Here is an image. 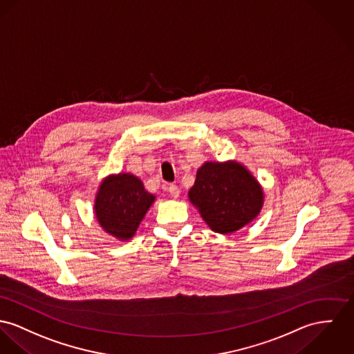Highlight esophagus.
I'll return each instance as SVG.
<instances>
[{
  "label": "esophagus",
  "mask_w": 354,
  "mask_h": 354,
  "mask_svg": "<svg viewBox=\"0 0 354 354\" xmlns=\"http://www.w3.org/2000/svg\"><path fill=\"white\" fill-rule=\"evenodd\" d=\"M168 191H169L172 198H179V195H180V189L176 185H169L168 186Z\"/></svg>",
  "instance_id": "1"
}]
</instances>
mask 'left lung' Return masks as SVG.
Wrapping results in <instances>:
<instances>
[{
	"label": "left lung",
	"mask_w": 354,
	"mask_h": 354,
	"mask_svg": "<svg viewBox=\"0 0 354 354\" xmlns=\"http://www.w3.org/2000/svg\"><path fill=\"white\" fill-rule=\"evenodd\" d=\"M189 199L213 232L229 234L260 214L264 191L244 164L206 162L196 171Z\"/></svg>",
	"instance_id": "1"
}]
</instances>
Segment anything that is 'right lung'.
<instances>
[{
  "instance_id": "1",
  "label": "right lung",
  "mask_w": 354,
  "mask_h": 354,
  "mask_svg": "<svg viewBox=\"0 0 354 354\" xmlns=\"http://www.w3.org/2000/svg\"><path fill=\"white\" fill-rule=\"evenodd\" d=\"M156 196L129 172L106 176L97 191L94 214L100 226L120 241L131 240Z\"/></svg>"
}]
</instances>
